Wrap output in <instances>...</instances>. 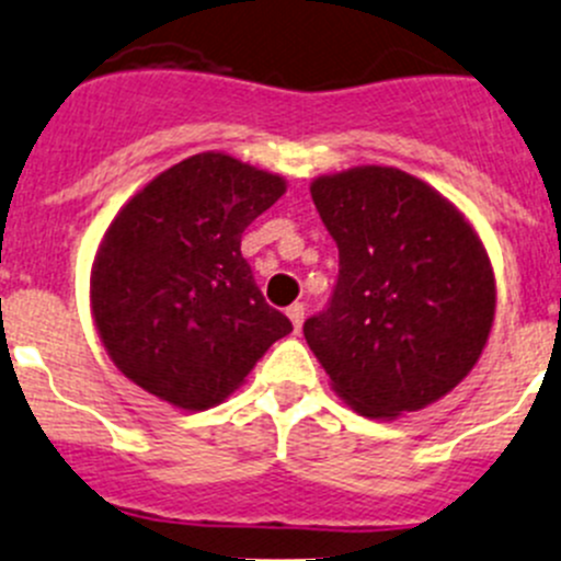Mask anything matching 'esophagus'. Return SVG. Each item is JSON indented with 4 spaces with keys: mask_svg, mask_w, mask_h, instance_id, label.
Returning <instances> with one entry per match:
<instances>
[{
    "mask_svg": "<svg viewBox=\"0 0 561 561\" xmlns=\"http://www.w3.org/2000/svg\"><path fill=\"white\" fill-rule=\"evenodd\" d=\"M286 316H288V319H291L294 332H299V327H302V321H305V305H302V302L288 305V308H286Z\"/></svg>",
    "mask_w": 561,
    "mask_h": 561,
    "instance_id": "34e87169",
    "label": "esophagus"
}]
</instances>
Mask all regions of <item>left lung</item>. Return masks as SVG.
<instances>
[{
    "label": "left lung",
    "mask_w": 561,
    "mask_h": 561,
    "mask_svg": "<svg viewBox=\"0 0 561 561\" xmlns=\"http://www.w3.org/2000/svg\"><path fill=\"white\" fill-rule=\"evenodd\" d=\"M337 280L305 341L365 417L439 401L474 368L493 321L491 262L450 202L412 174L363 165L310 185Z\"/></svg>",
    "instance_id": "8db88e82"
}]
</instances>
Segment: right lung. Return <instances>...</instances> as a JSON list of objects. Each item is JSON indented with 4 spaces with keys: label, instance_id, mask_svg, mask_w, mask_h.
<instances>
[{
    "label": "right lung",
    "instance_id": "1",
    "mask_svg": "<svg viewBox=\"0 0 561 561\" xmlns=\"http://www.w3.org/2000/svg\"><path fill=\"white\" fill-rule=\"evenodd\" d=\"M286 191L220 152L171 165L103 237L92 313L116 368L180 409L215 407L291 332L242 259V231Z\"/></svg>",
    "mask_w": 561,
    "mask_h": 561
}]
</instances>
